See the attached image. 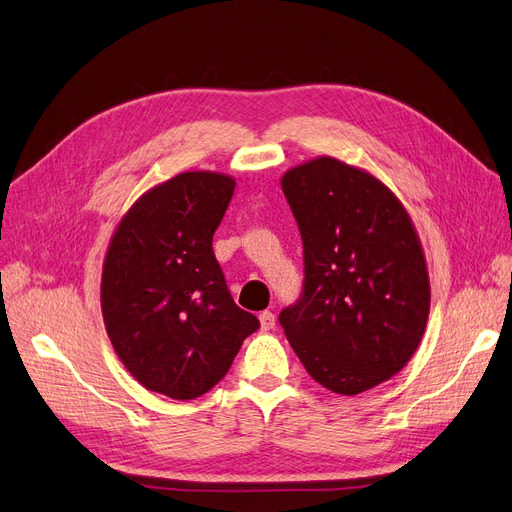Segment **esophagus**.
I'll use <instances>...</instances> for the list:
<instances>
[{
	"label": "esophagus",
	"mask_w": 512,
	"mask_h": 512,
	"mask_svg": "<svg viewBox=\"0 0 512 512\" xmlns=\"http://www.w3.org/2000/svg\"><path fill=\"white\" fill-rule=\"evenodd\" d=\"M258 320H260V328H262V330L275 328V315H273L271 311H262V313L258 315Z\"/></svg>",
	"instance_id": "obj_1"
}]
</instances>
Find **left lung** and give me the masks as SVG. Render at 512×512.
<instances>
[{
  "label": "left lung",
  "mask_w": 512,
  "mask_h": 512,
  "mask_svg": "<svg viewBox=\"0 0 512 512\" xmlns=\"http://www.w3.org/2000/svg\"><path fill=\"white\" fill-rule=\"evenodd\" d=\"M281 190L301 231L305 281L279 324L317 383L356 396L400 373L424 337V250L394 192L337 158L286 171Z\"/></svg>",
  "instance_id": "8db88e82"
}]
</instances>
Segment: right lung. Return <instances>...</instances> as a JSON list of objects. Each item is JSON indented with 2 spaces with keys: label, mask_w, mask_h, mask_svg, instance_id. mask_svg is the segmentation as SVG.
I'll use <instances>...</instances> for the list:
<instances>
[{
  "label": "right lung",
  "mask_w": 512,
  "mask_h": 512,
  "mask_svg": "<svg viewBox=\"0 0 512 512\" xmlns=\"http://www.w3.org/2000/svg\"><path fill=\"white\" fill-rule=\"evenodd\" d=\"M235 180L186 171L154 186L120 220L101 275V311L120 362L173 400L209 392L258 317L235 305L211 239Z\"/></svg>",
  "instance_id": "right-lung-1"
}]
</instances>
